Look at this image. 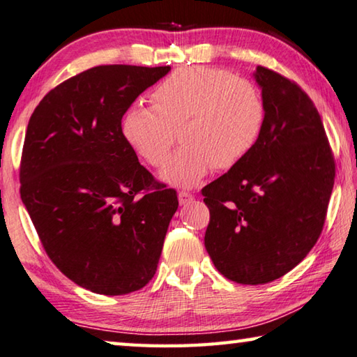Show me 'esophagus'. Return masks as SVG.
I'll list each match as a JSON object with an SVG mask.
<instances>
[{"mask_svg":"<svg viewBox=\"0 0 357 357\" xmlns=\"http://www.w3.org/2000/svg\"><path fill=\"white\" fill-rule=\"evenodd\" d=\"M178 199H179V205H188L192 200H194V195L190 194V192H185V190H179L178 192Z\"/></svg>","mask_w":357,"mask_h":357,"instance_id":"34e87169","label":"esophagus"}]
</instances>
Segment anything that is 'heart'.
Listing matches in <instances>:
<instances>
[{"label": "heart", "mask_w": 357, "mask_h": 357, "mask_svg": "<svg viewBox=\"0 0 357 357\" xmlns=\"http://www.w3.org/2000/svg\"><path fill=\"white\" fill-rule=\"evenodd\" d=\"M151 106H133L122 122L127 143L151 167L168 162L178 141L184 146L163 169L168 184L189 188L209 169L227 172L257 144L265 105L246 79L211 66L174 71L151 93Z\"/></svg>", "instance_id": "obj_1"}]
</instances>
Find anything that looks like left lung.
Segmentation results:
<instances>
[{
    "label": "left lung",
    "instance_id": "obj_1",
    "mask_svg": "<svg viewBox=\"0 0 357 357\" xmlns=\"http://www.w3.org/2000/svg\"><path fill=\"white\" fill-rule=\"evenodd\" d=\"M265 123L245 160L202 189L205 248L240 284L281 278L307 257L326 222L335 160L321 116L301 86L256 68Z\"/></svg>",
    "mask_w": 357,
    "mask_h": 357
}]
</instances>
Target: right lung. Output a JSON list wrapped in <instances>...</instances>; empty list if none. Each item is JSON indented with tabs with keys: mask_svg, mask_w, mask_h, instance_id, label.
<instances>
[{
	"mask_svg": "<svg viewBox=\"0 0 357 357\" xmlns=\"http://www.w3.org/2000/svg\"><path fill=\"white\" fill-rule=\"evenodd\" d=\"M169 66L101 65L35 107L20 197L49 259L77 286L123 296L154 278L178 195L138 162L122 116Z\"/></svg>",
	"mask_w": 357,
	"mask_h": 357,
	"instance_id": "add662e5",
	"label": "right lung"
}]
</instances>
